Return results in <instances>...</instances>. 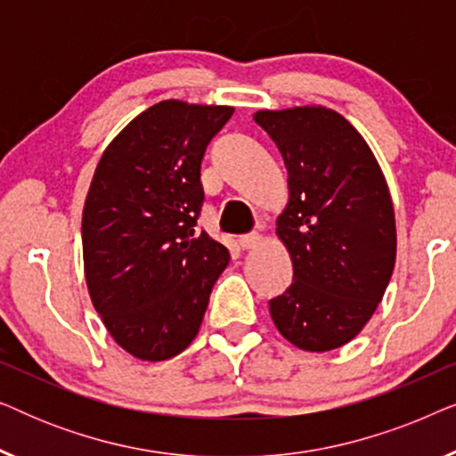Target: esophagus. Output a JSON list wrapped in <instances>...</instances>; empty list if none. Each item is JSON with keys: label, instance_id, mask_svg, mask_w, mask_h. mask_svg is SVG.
I'll return each instance as SVG.
<instances>
[{"label": "esophagus", "instance_id": "34e87169", "mask_svg": "<svg viewBox=\"0 0 456 456\" xmlns=\"http://www.w3.org/2000/svg\"><path fill=\"white\" fill-rule=\"evenodd\" d=\"M261 240H264V234H261V232H251V234H242L240 239H239V245L242 248H255Z\"/></svg>", "mask_w": 456, "mask_h": 456}]
</instances>
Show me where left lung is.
<instances>
[{
  "mask_svg": "<svg viewBox=\"0 0 456 456\" xmlns=\"http://www.w3.org/2000/svg\"><path fill=\"white\" fill-rule=\"evenodd\" d=\"M253 118L289 172V205L276 234L295 273L270 301L272 320L303 351H332L371 320L395 270L388 184L370 145L338 111L305 105Z\"/></svg>",
  "mask_w": 456,
  "mask_h": 456,
  "instance_id": "8db88e82",
  "label": "left lung"
}]
</instances>
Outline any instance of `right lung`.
<instances>
[{"label": "right lung", "instance_id": "add662e5", "mask_svg": "<svg viewBox=\"0 0 456 456\" xmlns=\"http://www.w3.org/2000/svg\"><path fill=\"white\" fill-rule=\"evenodd\" d=\"M234 114L167 99L110 142L83 209L85 278L118 345L142 361L176 357L195 338L228 248L197 234L201 159Z\"/></svg>", "mask_w": 456, "mask_h": 456}]
</instances>
